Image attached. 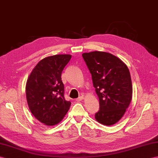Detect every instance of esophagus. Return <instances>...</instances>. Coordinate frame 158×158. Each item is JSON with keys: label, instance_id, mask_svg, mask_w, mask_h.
I'll use <instances>...</instances> for the list:
<instances>
[{"label": "esophagus", "instance_id": "34e87169", "mask_svg": "<svg viewBox=\"0 0 158 158\" xmlns=\"http://www.w3.org/2000/svg\"><path fill=\"white\" fill-rule=\"evenodd\" d=\"M83 96H80V97H79L76 100V101L77 102H80V101H81V100H83Z\"/></svg>", "mask_w": 158, "mask_h": 158}]
</instances>
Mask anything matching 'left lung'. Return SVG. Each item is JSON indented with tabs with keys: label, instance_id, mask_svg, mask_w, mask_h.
I'll return each mask as SVG.
<instances>
[{
	"label": "left lung",
	"instance_id": "obj_1",
	"mask_svg": "<svg viewBox=\"0 0 158 158\" xmlns=\"http://www.w3.org/2000/svg\"><path fill=\"white\" fill-rule=\"evenodd\" d=\"M82 56L99 98L100 110L95 118L104 125H113L122 118L132 100L129 69L120 58L108 52L94 51Z\"/></svg>",
	"mask_w": 158,
	"mask_h": 158
}]
</instances>
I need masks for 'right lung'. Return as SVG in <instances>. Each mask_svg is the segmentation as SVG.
Listing matches in <instances>:
<instances>
[{
	"mask_svg": "<svg viewBox=\"0 0 158 158\" xmlns=\"http://www.w3.org/2000/svg\"><path fill=\"white\" fill-rule=\"evenodd\" d=\"M71 54H56L40 60L27 78L25 91L29 109L35 118L47 126L59 123L71 103L64 98L62 70Z\"/></svg>",
	"mask_w": 158,
	"mask_h": 158,
	"instance_id": "1",
	"label": "right lung"
}]
</instances>
